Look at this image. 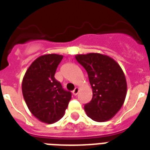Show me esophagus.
I'll list each match as a JSON object with an SVG mask.
<instances>
[{
    "label": "esophagus",
    "instance_id": "esophagus-1",
    "mask_svg": "<svg viewBox=\"0 0 150 150\" xmlns=\"http://www.w3.org/2000/svg\"><path fill=\"white\" fill-rule=\"evenodd\" d=\"M79 87H75V89H74L72 91V93L73 95H75V96H76L78 93H79Z\"/></svg>",
    "mask_w": 150,
    "mask_h": 150
}]
</instances>
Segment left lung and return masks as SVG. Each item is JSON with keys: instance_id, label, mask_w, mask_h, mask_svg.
I'll list each match as a JSON object with an SVG mask.
<instances>
[{"instance_id": "1", "label": "left lung", "mask_w": 150, "mask_h": 150, "mask_svg": "<svg viewBox=\"0 0 150 150\" xmlns=\"http://www.w3.org/2000/svg\"><path fill=\"white\" fill-rule=\"evenodd\" d=\"M75 59L88 73L93 98L84 106L87 116L98 122L114 117L124 104L127 82L123 70L110 57L99 53L77 54Z\"/></svg>"}]
</instances>
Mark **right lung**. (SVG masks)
<instances>
[{"label": "right lung", "instance_id": "add662e5", "mask_svg": "<svg viewBox=\"0 0 150 150\" xmlns=\"http://www.w3.org/2000/svg\"><path fill=\"white\" fill-rule=\"evenodd\" d=\"M63 55L44 54L31 64L22 79V90L27 107L41 122L53 124L64 116L71 98L54 75Z\"/></svg>", "mask_w": 150, "mask_h": 150}]
</instances>
